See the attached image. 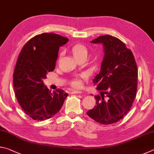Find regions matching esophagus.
Masks as SVG:
<instances>
[{
    "label": "esophagus",
    "instance_id": "34e87169",
    "mask_svg": "<svg viewBox=\"0 0 154 154\" xmlns=\"http://www.w3.org/2000/svg\"><path fill=\"white\" fill-rule=\"evenodd\" d=\"M82 92H81V91H72V92H71V94H82Z\"/></svg>",
    "mask_w": 154,
    "mask_h": 154
}]
</instances>
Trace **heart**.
<instances>
[{"label":"heart","mask_w":154,"mask_h":154,"mask_svg":"<svg viewBox=\"0 0 154 154\" xmlns=\"http://www.w3.org/2000/svg\"><path fill=\"white\" fill-rule=\"evenodd\" d=\"M71 52L75 58L78 60L82 57H87L88 49L82 44L77 43L72 47ZM71 84L74 88H79L82 85V83L79 79H75L72 81Z\"/></svg>","instance_id":"1"}]
</instances>
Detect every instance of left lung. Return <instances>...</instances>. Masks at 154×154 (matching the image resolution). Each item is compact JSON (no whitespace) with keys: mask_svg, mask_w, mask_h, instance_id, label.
Instances as JSON below:
<instances>
[{"mask_svg":"<svg viewBox=\"0 0 154 154\" xmlns=\"http://www.w3.org/2000/svg\"><path fill=\"white\" fill-rule=\"evenodd\" d=\"M91 43L103 44L105 54L100 71L93 79L100 96H94L96 105L87 114L98 123L111 124L128 113L136 97L137 63L131 50L115 36H100Z\"/></svg>","mask_w":154,"mask_h":154,"instance_id":"1","label":"left lung"}]
</instances>
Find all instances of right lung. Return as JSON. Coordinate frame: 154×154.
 <instances>
[{"mask_svg": "<svg viewBox=\"0 0 154 154\" xmlns=\"http://www.w3.org/2000/svg\"><path fill=\"white\" fill-rule=\"evenodd\" d=\"M69 39L54 33L34 36L21 50L14 72L15 94L22 110L35 120L53 117L60 110L68 94L51 92L43 79L56 66L59 49Z\"/></svg>", "mask_w": 154, "mask_h": 154, "instance_id": "1", "label": "right lung"}]
</instances>
